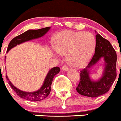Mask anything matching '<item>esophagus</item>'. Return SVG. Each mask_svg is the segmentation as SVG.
<instances>
[{
    "label": "esophagus",
    "instance_id": "esophagus-1",
    "mask_svg": "<svg viewBox=\"0 0 121 121\" xmlns=\"http://www.w3.org/2000/svg\"><path fill=\"white\" fill-rule=\"evenodd\" d=\"M62 69L63 70H65V71H67V70H69V68L67 66V65H63L62 67Z\"/></svg>",
    "mask_w": 121,
    "mask_h": 121
}]
</instances>
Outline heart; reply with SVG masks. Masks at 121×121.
<instances>
[{
    "label": "heart",
    "instance_id": "b5f03b06",
    "mask_svg": "<svg viewBox=\"0 0 121 121\" xmlns=\"http://www.w3.org/2000/svg\"><path fill=\"white\" fill-rule=\"evenodd\" d=\"M95 46L94 36L84 32L63 31L57 34L53 42L56 52L66 54L68 62L75 67H81L89 61Z\"/></svg>",
    "mask_w": 121,
    "mask_h": 121
}]
</instances>
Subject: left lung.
Here are the masks:
<instances>
[{
	"instance_id": "8db88e82",
	"label": "left lung",
	"mask_w": 121,
	"mask_h": 121,
	"mask_svg": "<svg viewBox=\"0 0 121 121\" xmlns=\"http://www.w3.org/2000/svg\"><path fill=\"white\" fill-rule=\"evenodd\" d=\"M95 37V53L88 65L80 71V80L76 87V91L79 94L89 97H97L109 91L117 75V55L115 50L110 42L100 34H97ZM102 57L105 62L103 75L97 81H92L89 76L88 69Z\"/></svg>"
}]
</instances>
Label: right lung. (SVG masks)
<instances>
[{
	"mask_svg": "<svg viewBox=\"0 0 121 121\" xmlns=\"http://www.w3.org/2000/svg\"><path fill=\"white\" fill-rule=\"evenodd\" d=\"M49 29H50V27H45V28L40 29L38 30H28L27 31L22 33V34H21L13 38L11 40V42H10L9 46H8L7 52H9L11 48L16 46L17 45H19V44L24 43V42H27L29 40L38 39L39 37H42ZM59 72L60 68L58 67L52 68L46 75L42 87L37 91L32 92H24L19 90L17 88H16L15 86H14L13 84L10 82V81L8 78V76H6V78H7V80H9V84H10L11 88L13 89V91L16 92V94L19 96L21 98L26 99L27 100L37 102V101L42 100L48 97L51 92V84H52L54 77Z\"/></svg>",
	"mask_w": 121,
	"mask_h": 121,
	"instance_id": "right-lung-1",
	"label": "right lung"
}]
</instances>
